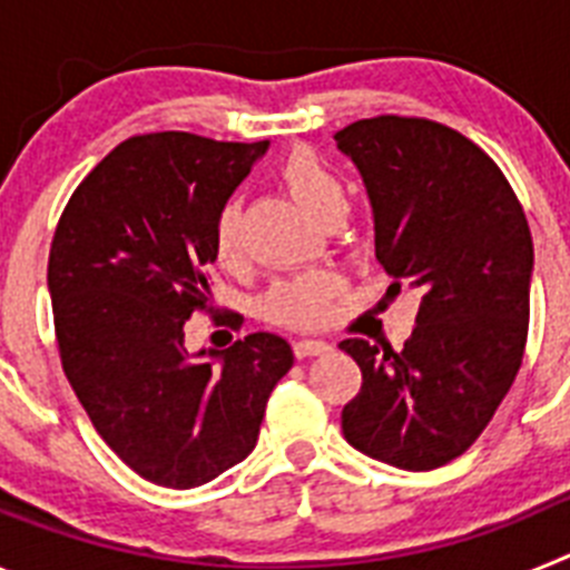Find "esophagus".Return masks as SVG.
<instances>
[{
  "instance_id": "obj_1",
  "label": "esophagus",
  "mask_w": 570,
  "mask_h": 570,
  "mask_svg": "<svg viewBox=\"0 0 570 570\" xmlns=\"http://www.w3.org/2000/svg\"><path fill=\"white\" fill-rule=\"evenodd\" d=\"M331 345L328 342H322V340H299L294 342V354L299 356V360H305V356H322V354H328Z\"/></svg>"
}]
</instances>
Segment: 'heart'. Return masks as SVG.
Segmentation results:
<instances>
[{
	"label": "heart",
	"mask_w": 570,
	"mask_h": 570,
	"mask_svg": "<svg viewBox=\"0 0 570 570\" xmlns=\"http://www.w3.org/2000/svg\"><path fill=\"white\" fill-rule=\"evenodd\" d=\"M282 183L288 185L291 194L302 208H308L316 219H331L334 214L347 210V194L340 176L322 163L311 148H294L279 165ZM214 250L216 259L230 265L242 256V203L239 196H228L214 219ZM340 291L334 274L314 271L291 279L276 282L265 294L262 308L265 316L288 328H316L328 320L331 299Z\"/></svg>",
	"instance_id": "1"
}]
</instances>
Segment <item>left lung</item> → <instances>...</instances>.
Instances as JSON below:
<instances>
[{"mask_svg":"<svg viewBox=\"0 0 570 570\" xmlns=\"http://www.w3.org/2000/svg\"><path fill=\"white\" fill-rule=\"evenodd\" d=\"M374 208L376 259L420 291L405 347L345 340L362 387L342 434L371 460L434 471L465 454L522 365L533 242L491 156L448 125L374 116L336 130Z\"/></svg>","mask_w":570,"mask_h":570,"instance_id":"left-lung-1","label":"left lung"}]
</instances>
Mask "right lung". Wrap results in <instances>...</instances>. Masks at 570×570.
<instances>
[{"mask_svg": "<svg viewBox=\"0 0 570 570\" xmlns=\"http://www.w3.org/2000/svg\"><path fill=\"white\" fill-rule=\"evenodd\" d=\"M265 150L185 130L125 139L79 183L50 242L65 376L110 451L154 485H205L245 460L294 365L276 334L185 347V322L210 302L216 210Z\"/></svg>", "mask_w": 570, "mask_h": 570, "instance_id": "add662e5", "label": "right lung"}]
</instances>
